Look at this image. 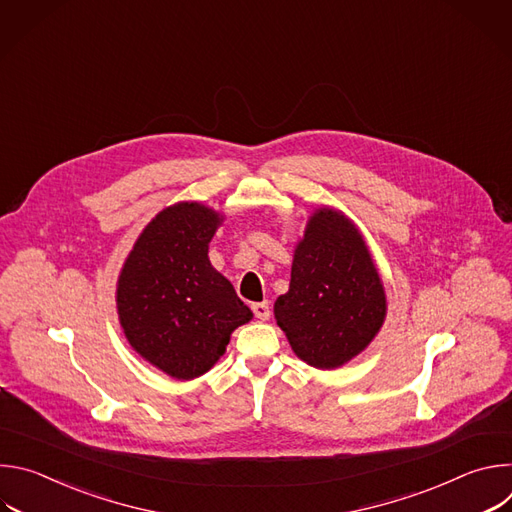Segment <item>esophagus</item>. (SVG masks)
I'll list each match as a JSON object with an SVG mask.
<instances>
[{
  "instance_id": "obj_1",
  "label": "esophagus",
  "mask_w": 512,
  "mask_h": 512,
  "mask_svg": "<svg viewBox=\"0 0 512 512\" xmlns=\"http://www.w3.org/2000/svg\"><path fill=\"white\" fill-rule=\"evenodd\" d=\"M251 310H253L255 318H259V320H269V316H271V308H269V304H267V302L253 304V306H251Z\"/></svg>"
}]
</instances>
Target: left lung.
Wrapping results in <instances>:
<instances>
[{"mask_svg": "<svg viewBox=\"0 0 512 512\" xmlns=\"http://www.w3.org/2000/svg\"><path fill=\"white\" fill-rule=\"evenodd\" d=\"M387 312L385 291L358 229L322 208L308 223L275 318L294 352L316 369H336L369 346Z\"/></svg>", "mask_w": 512, "mask_h": 512, "instance_id": "obj_1", "label": "left lung"}]
</instances>
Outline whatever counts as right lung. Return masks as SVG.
<instances>
[{
    "label": "right lung",
    "mask_w": 512,
    "mask_h": 512,
    "mask_svg": "<svg viewBox=\"0 0 512 512\" xmlns=\"http://www.w3.org/2000/svg\"><path fill=\"white\" fill-rule=\"evenodd\" d=\"M221 223L198 202L162 210L129 253L117 310L129 344L174 379L204 375L223 356L231 332L253 312L208 261Z\"/></svg>",
    "instance_id": "right-lung-1"
}]
</instances>
